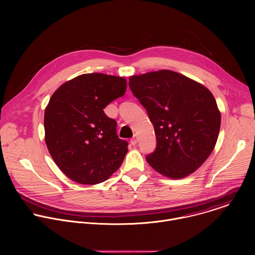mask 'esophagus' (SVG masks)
Segmentation results:
<instances>
[{
    "instance_id": "esophagus-1",
    "label": "esophagus",
    "mask_w": 255,
    "mask_h": 255,
    "mask_svg": "<svg viewBox=\"0 0 255 255\" xmlns=\"http://www.w3.org/2000/svg\"><path fill=\"white\" fill-rule=\"evenodd\" d=\"M130 142H131L132 145H136L137 142H138V137H137V135H134L133 138L130 140Z\"/></svg>"
}]
</instances>
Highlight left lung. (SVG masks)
<instances>
[{
	"label": "left lung",
	"mask_w": 255,
	"mask_h": 255,
	"mask_svg": "<svg viewBox=\"0 0 255 255\" xmlns=\"http://www.w3.org/2000/svg\"><path fill=\"white\" fill-rule=\"evenodd\" d=\"M129 87L154 127L156 148L146 156L150 166L173 179L196 171L220 131L221 114L212 93L167 69L130 77Z\"/></svg>",
	"instance_id": "8db88e82"
}]
</instances>
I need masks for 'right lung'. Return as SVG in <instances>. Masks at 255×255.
<instances>
[{
    "mask_svg": "<svg viewBox=\"0 0 255 255\" xmlns=\"http://www.w3.org/2000/svg\"><path fill=\"white\" fill-rule=\"evenodd\" d=\"M124 78L85 74L61 85L45 109V143L54 162L70 179L96 185L122 164L128 142L104 109L126 92Z\"/></svg>",
    "mask_w": 255,
    "mask_h": 255,
    "instance_id": "1",
    "label": "right lung"
}]
</instances>
